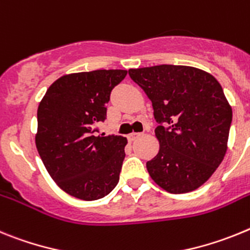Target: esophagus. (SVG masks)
Returning <instances> with one entry per match:
<instances>
[{"mask_svg": "<svg viewBox=\"0 0 250 250\" xmlns=\"http://www.w3.org/2000/svg\"><path fill=\"white\" fill-rule=\"evenodd\" d=\"M141 136H142V133H131V134H128V140L134 141V140H137L138 137H141Z\"/></svg>", "mask_w": 250, "mask_h": 250, "instance_id": "1", "label": "esophagus"}]
</instances>
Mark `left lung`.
<instances>
[{
	"mask_svg": "<svg viewBox=\"0 0 250 250\" xmlns=\"http://www.w3.org/2000/svg\"><path fill=\"white\" fill-rule=\"evenodd\" d=\"M152 102L158 125L157 155L147 171L171 194L196 190L210 179L227 152L233 118L223 88L211 74L184 65L129 69Z\"/></svg>",
	"mask_w": 250,
	"mask_h": 250,
	"instance_id": "1",
	"label": "left lung"
}]
</instances>
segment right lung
Segmentation results:
<instances>
[{
  "instance_id": "add662e5",
  "label": "right lung",
  "mask_w": 250,
  "mask_h": 250,
  "mask_svg": "<svg viewBox=\"0 0 250 250\" xmlns=\"http://www.w3.org/2000/svg\"><path fill=\"white\" fill-rule=\"evenodd\" d=\"M125 75L127 70L64 75L39 104V155L56 185L77 199L98 200L119 181L127 138L95 132L107 118L110 92Z\"/></svg>"
}]
</instances>
